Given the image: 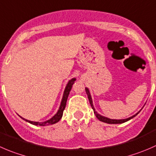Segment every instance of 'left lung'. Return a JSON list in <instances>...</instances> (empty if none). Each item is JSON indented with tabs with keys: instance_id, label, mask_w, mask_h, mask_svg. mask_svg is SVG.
Wrapping results in <instances>:
<instances>
[{
	"instance_id": "obj_1",
	"label": "left lung",
	"mask_w": 156,
	"mask_h": 156,
	"mask_svg": "<svg viewBox=\"0 0 156 156\" xmlns=\"http://www.w3.org/2000/svg\"><path fill=\"white\" fill-rule=\"evenodd\" d=\"M86 94H87V95H88V98H89V103H90L91 106H92V109H93L94 113H95V116H96V118H98V119L99 120V121H102V122L107 123V124H122V123H124V122H126V121H129V120H130L131 118H134V117H135L136 115H138V113H139V112H139L138 113L136 114L135 115H133V116L130 117V118H127V119H123V120H112V119H109V118H105V117L101 116V115H98V114L97 113V112L95 111V108H94V107H93V105H92V98H91L90 93H89V89H88L87 88H86Z\"/></svg>"
}]
</instances>
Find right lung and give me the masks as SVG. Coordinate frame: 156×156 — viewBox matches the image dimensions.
<instances>
[{
	"instance_id": "1",
	"label": "right lung",
	"mask_w": 156,
	"mask_h": 156,
	"mask_svg": "<svg viewBox=\"0 0 156 156\" xmlns=\"http://www.w3.org/2000/svg\"><path fill=\"white\" fill-rule=\"evenodd\" d=\"M75 80H76V79H72V80H70V81H69V83H67L65 90H64V95H63V98H62V101H61V106H60L59 110H58V113H57L53 118H51V119L48 120V121H45V122H41V123L33 122V121H28V120H26L22 118L23 119L25 120V121H27V122L30 123V124H34V125H39V126H46V125H49V124H55V123L58 122V121L61 120V117H62L63 115V112H64V108H65L66 107V104H67V97H68L69 93H70V91L71 90L72 86H73V84L74 83Z\"/></svg>"
}]
</instances>
